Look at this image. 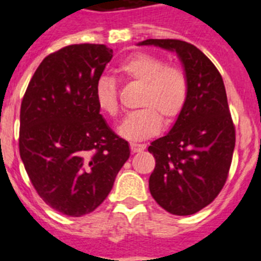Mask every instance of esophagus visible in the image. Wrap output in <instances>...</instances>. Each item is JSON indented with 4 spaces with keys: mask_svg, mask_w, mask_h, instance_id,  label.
Segmentation results:
<instances>
[{
    "mask_svg": "<svg viewBox=\"0 0 261 261\" xmlns=\"http://www.w3.org/2000/svg\"><path fill=\"white\" fill-rule=\"evenodd\" d=\"M130 148H131V151H133L134 153H138V152L144 151L145 145L144 144H139V143H131Z\"/></svg>",
    "mask_w": 261,
    "mask_h": 261,
    "instance_id": "obj_1",
    "label": "esophagus"
}]
</instances>
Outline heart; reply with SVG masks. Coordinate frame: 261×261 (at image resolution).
I'll list each match as a JSON object with an SVG mask.
<instances>
[{
    "label": "heart",
    "instance_id": "1",
    "mask_svg": "<svg viewBox=\"0 0 261 261\" xmlns=\"http://www.w3.org/2000/svg\"><path fill=\"white\" fill-rule=\"evenodd\" d=\"M122 79L143 84L138 105L140 109L128 114L118 128L128 140L147 139L156 135L165 123L182 114L189 100L190 84L186 72L177 65H166L163 58L149 53H136L118 66ZM98 109L110 117L119 113L118 93L113 78L101 76L95 87Z\"/></svg>",
    "mask_w": 261,
    "mask_h": 261
}]
</instances>
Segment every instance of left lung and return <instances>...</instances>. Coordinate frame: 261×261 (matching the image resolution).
Returning a JSON list of instances; mask_svg holds the SVG:
<instances>
[{
	"instance_id": "8db88e82",
	"label": "left lung",
	"mask_w": 261,
	"mask_h": 261,
	"mask_svg": "<svg viewBox=\"0 0 261 261\" xmlns=\"http://www.w3.org/2000/svg\"><path fill=\"white\" fill-rule=\"evenodd\" d=\"M140 45L177 51L190 84L187 104L170 133L151 143L156 166L149 191L160 206L177 216L199 212L212 203L229 175L234 127L224 81L203 51L177 39H148Z\"/></svg>"
}]
</instances>
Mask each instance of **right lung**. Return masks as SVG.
Masks as SVG:
<instances>
[{"instance_id":"add662e5","label":"right lung","mask_w":261,"mask_h":261,"mask_svg":"<svg viewBox=\"0 0 261 261\" xmlns=\"http://www.w3.org/2000/svg\"><path fill=\"white\" fill-rule=\"evenodd\" d=\"M113 49L74 44L50 53L20 105L19 153L32 186L57 212L91 213L107 199L130 157L100 114L95 87Z\"/></svg>"}]
</instances>
